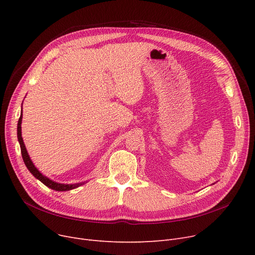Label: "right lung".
<instances>
[{
	"mask_svg": "<svg viewBox=\"0 0 255 255\" xmlns=\"http://www.w3.org/2000/svg\"><path fill=\"white\" fill-rule=\"evenodd\" d=\"M21 120H22V112L20 114L18 123H17V139H18V142H19V145H20V151H21V156H22V159H23V162H24L26 168L30 170V172L32 173V175L36 179H38L39 181H41L45 186L49 187V188L56 190V191H68V190L77 188V187L85 184V182L77 183V184H61V183H57L55 181L48 179L44 175H42V173L37 169V167L32 162V160H31L28 152H26L25 145H24L23 140H22V136H21Z\"/></svg>",
	"mask_w": 255,
	"mask_h": 255,
	"instance_id": "right-lung-1",
	"label": "right lung"
}]
</instances>
